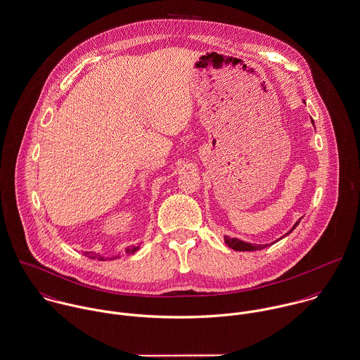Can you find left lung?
<instances>
[{
  "instance_id": "left-lung-1",
  "label": "left lung",
  "mask_w": 360,
  "mask_h": 360,
  "mask_svg": "<svg viewBox=\"0 0 360 360\" xmlns=\"http://www.w3.org/2000/svg\"><path fill=\"white\" fill-rule=\"evenodd\" d=\"M299 222H300V219L296 221V224L293 225V228H292L289 232H292V231L297 226ZM289 232H288V233H289ZM224 239H225V243H226L231 249L239 250V252H252V250H259V249H264V248L269 246V245H252V243H248V242H243V240H239V239H235V238H229V236H225Z\"/></svg>"
}]
</instances>
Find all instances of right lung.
<instances>
[{
    "mask_svg": "<svg viewBox=\"0 0 360 360\" xmlns=\"http://www.w3.org/2000/svg\"><path fill=\"white\" fill-rule=\"evenodd\" d=\"M136 250H138V248H129V249H127V253H135ZM84 255H86V256H90L91 253L84 252ZM91 257H93V256H91ZM97 259H98V260H104V257H101V256H97ZM115 259H117V257H115Z\"/></svg>",
    "mask_w": 360,
    "mask_h": 360,
    "instance_id": "obj_1",
    "label": "right lung"
}]
</instances>
